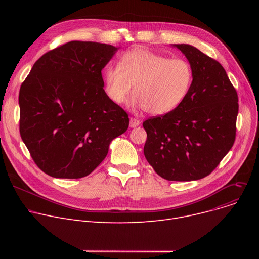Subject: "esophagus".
<instances>
[{
  "instance_id": "esophagus-1",
  "label": "esophagus",
  "mask_w": 259,
  "mask_h": 259,
  "mask_svg": "<svg viewBox=\"0 0 259 259\" xmlns=\"http://www.w3.org/2000/svg\"><path fill=\"white\" fill-rule=\"evenodd\" d=\"M140 124H141V120H140V119L134 118V117H131V118H130V127H131V128L138 127Z\"/></svg>"
}]
</instances>
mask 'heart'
I'll return each instance as SVG.
<instances>
[{"label":"heart","instance_id":"1","mask_svg":"<svg viewBox=\"0 0 259 259\" xmlns=\"http://www.w3.org/2000/svg\"><path fill=\"white\" fill-rule=\"evenodd\" d=\"M103 76L105 91L114 103L124 102L134 85L133 104L152 115H164L187 99L193 68L185 59L134 48L121 56L118 65L108 66Z\"/></svg>","mask_w":259,"mask_h":259}]
</instances>
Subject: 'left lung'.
<instances>
[{
    "label": "left lung",
    "instance_id": "1",
    "mask_svg": "<svg viewBox=\"0 0 259 259\" xmlns=\"http://www.w3.org/2000/svg\"><path fill=\"white\" fill-rule=\"evenodd\" d=\"M173 46L191 64L193 84L173 111L143 122L144 154L162 179L197 181L219 166L234 144L238 97L219 62L191 45Z\"/></svg>",
    "mask_w": 259,
    "mask_h": 259
}]
</instances>
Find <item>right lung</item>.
<instances>
[{
  "instance_id": "1",
  "label": "right lung",
  "mask_w": 259,
  "mask_h": 259,
  "mask_svg": "<svg viewBox=\"0 0 259 259\" xmlns=\"http://www.w3.org/2000/svg\"><path fill=\"white\" fill-rule=\"evenodd\" d=\"M117 49L71 40L43 54L21 85V138L52 178L87 176L127 131L128 114L103 88L102 70Z\"/></svg>"
}]
</instances>
